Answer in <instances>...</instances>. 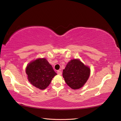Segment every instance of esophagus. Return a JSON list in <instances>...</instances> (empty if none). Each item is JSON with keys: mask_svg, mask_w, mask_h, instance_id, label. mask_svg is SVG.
Segmentation results:
<instances>
[{"mask_svg": "<svg viewBox=\"0 0 121 121\" xmlns=\"http://www.w3.org/2000/svg\"><path fill=\"white\" fill-rule=\"evenodd\" d=\"M57 73L58 74V75H61L62 73V72L60 70H57Z\"/></svg>", "mask_w": 121, "mask_h": 121, "instance_id": "1", "label": "esophagus"}]
</instances>
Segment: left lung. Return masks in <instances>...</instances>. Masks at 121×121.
<instances>
[{
	"mask_svg": "<svg viewBox=\"0 0 121 121\" xmlns=\"http://www.w3.org/2000/svg\"><path fill=\"white\" fill-rule=\"evenodd\" d=\"M90 69L78 59L69 61L63 71V77L66 84L73 89L82 87L90 75Z\"/></svg>",
	"mask_w": 121,
	"mask_h": 121,
	"instance_id": "8db88e82",
	"label": "left lung"
}]
</instances>
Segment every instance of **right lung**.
<instances>
[{"label":"right lung","mask_w":121,"mask_h":121,"mask_svg":"<svg viewBox=\"0 0 121 121\" xmlns=\"http://www.w3.org/2000/svg\"><path fill=\"white\" fill-rule=\"evenodd\" d=\"M26 73L29 82L40 89H44L57 75L45 58L38 59L29 64Z\"/></svg>","instance_id":"add662e5"}]
</instances>
